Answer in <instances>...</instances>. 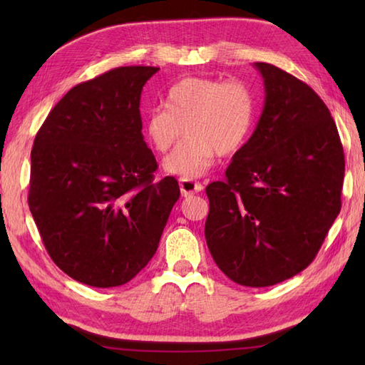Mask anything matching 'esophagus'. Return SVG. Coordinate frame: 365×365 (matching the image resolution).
I'll list each match as a JSON object with an SVG mask.
<instances>
[{"label":"esophagus","instance_id":"esophagus-1","mask_svg":"<svg viewBox=\"0 0 365 365\" xmlns=\"http://www.w3.org/2000/svg\"><path fill=\"white\" fill-rule=\"evenodd\" d=\"M178 185H180L182 196H185V197L195 195V192H200L204 190L202 183L197 180H191V178H180V180H178Z\"/></svg>","mask_w":365,"mask_h":365}]
</instances>
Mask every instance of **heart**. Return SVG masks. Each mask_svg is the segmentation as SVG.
Here are the masks:
<instances>
[{
  "label": "heart",
  "instance_id": "b5f03b06",
  "mask_svg": "<svg viewBox=\"0 0 365 365\" xmlns=\"http://www.w3.org/2000/svg\"><path fill=\"white\" fill-rule=\"evenodd\" d=\"M255 115L252 89L242 80L185 78L168 92L166 106L145 118V135L158 153H166L183 131L188 138L165 160L169 174L204 175L215 155L237 152L250 136Z\"/></svg>",
  "mask_w": 365,
  "mask_h": 365
}]
</instances>
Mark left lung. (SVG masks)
<instances>
[{
  "mask_svg": "<svg viewBox=\"0 0 365 365\" xmlns=\"http://www.w3.org/2000/svg\"><path fill=\"white\" fill-rule=\"evenodd\" d=\"M265 105L222 182L205 188V240L232 281L268 287L311 265L342 207L344 147L328 106L297 76L255 63Z\"/></svg>",
  "mask_w": 365,
  "mask_h": 365,
  "instance_id": "8db88e82",
  "label": "left lung"
}]
</instances>
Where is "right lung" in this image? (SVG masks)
Returning <instances> with one entry per match:
<instances>
[{
    "instance_id": "right-lung-1",
    "label": "right lung",
    "mask_w": 365,
    "mask_h": 365,
    "mask_svg": "<svg viewBox=\"0 0 365 365\" xmlns=\"http://www.w3.org/2000/svg\"><path fill=\"white\" fill-rule=\"evenodd\" d=\"M158 67L128 66L76 84L37 131L28 204L46 252L75 281H131L157 252L180 196L143 136V86Z\"/></svg>"
}]
</instances>
